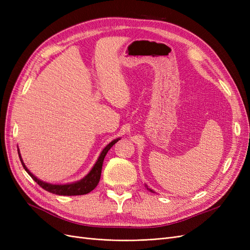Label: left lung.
Returning <instances> with one entry per match:
<instances>
[{"label":"left lung","mask_w":250,"mask_h":250,"mask_svg":"<svg viewBox=\"0 0 250 250\" xmlns=\"http://www.w3.org/2000/svg\"><path fill=\"white\" fill-rule=\"evenodd\" d=\"M148 190H150V188H148ZM150 191H151V192H153V191H152V190H150Z\"/></svg>","instance_id":"left-lung-1"}]
</instances>
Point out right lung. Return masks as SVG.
Wrapping results in <instances>:
<instances>
[{
    "instance_id": "right-lung-1",
    "label": "right lung",
    "mask_w": 250,
    "mask_h": 250,
    "mask_svg": "<svg viewBox=\"0 0 250 250\" xmlns=\"http://www.w3.org/2000/svg\"><path fill=\"white\" fill-rule=\"evenodd\" d=\"M120 139H116L113 140L112 142H110L108 145L105 147L102 152L98 158V161L96 162V164L94 165L93 169L89 171V173L85 177H83L81 180L76 181V183H73V184H67V185H52L49 183H44V181L39 179L37 177H35L33 174L30 172L27 167L25 166L24 162H22L21 157V153H20V150L19 151V156H20V160L21 163L22 165V167L26 170V172L29 174L30 176L32 177V179L35 181V183L39 184L43 190H46L52 194H56V195H63V196H74V195H84L89 193L90 191H93L94 188L97 187V185L99 184V180L101 177V170H102V165H103V161H104V157L106 155V153L108 152V150L115 145V144L119 141Z\"/></svg>"
}]
</instances>
